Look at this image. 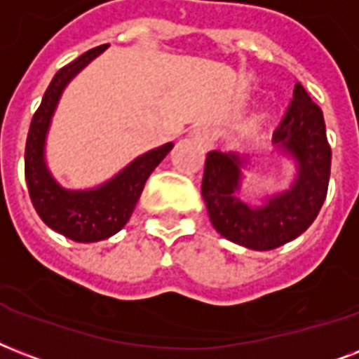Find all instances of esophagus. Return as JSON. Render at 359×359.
Returning a JSON list of instances; mask_svg holds the SVG:
<instances>
[{
  "label": "esophagus",
  "mask_w": 359,
  "mask_h": 359,
  "mask_svg": "<svg viewBox=\"0 0 359 359\" xmlns=\"http://www.w3.org/2000/svg\"><path fill=\"white\" fill-rule=\"evenodd\" d=\"M191 138L200 142L205 148H210L211 144H213V140H215V133H213V129L208 127V125H200V127H194V129L191 130Z\"/></svg>",
  "instance_id": "obj_1"
}]
</instances>
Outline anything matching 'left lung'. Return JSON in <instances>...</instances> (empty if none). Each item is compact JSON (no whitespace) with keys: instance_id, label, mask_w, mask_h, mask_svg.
<instances>
[{"instance_id":"1","label":"left lung","mask_w":359,"mask_h":359,"mask_svg":"<svg viewBox=\"0 0 359 359\" xmlns=\"http://www.w3.org/2000/svg\"><path fill=\"white\" fill-rule=\"evenodd\" d=\"M273 140L298 159L299 174L290 191L262 208L247 205L238 194L243 168L238 155L213 149L205 157L202 196L211 224L223 238L255 251L277 249L304 234L326 200L332 148L320 107L302 84L294 88Z\"/></svg>"}]
</instances>
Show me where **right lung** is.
<instances>
[{
  "label": "right lung",
  "mask_w": 359,
  "mask_h": 359,
  "mask_svg": "<svg viewBox=\"0 0 359 359\" xmlns=\"http://www.w3.org/2000/svg\"><path fill=\"white\" fill-rule=\"evenodd\" d=\"M107 46L108 44H101L88 50L55 73L48 90L44 91L37 112L33 114L26 140L24 172L33 208L50 229L80 243L107 240L123 229L140 198L149 174L172 149V144H165L154 151H148L133 161L114 180L93 191H65L52 180L44 166L43 148L57 99L67 82Z\"/></svg>",
  "instance_id": "add662e5"
}]
</instances>
